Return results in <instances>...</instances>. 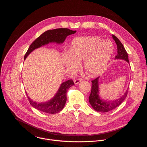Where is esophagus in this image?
<instances>
[{
  "mask_svg": "<svg viewBox=\"0 0 147 147\" xmlns=\"http://www.w3.org/2000/svg\"><path fill=\"white\" fill-rule=\"evenodd\" d=\"M81 81V79H77V80H76L75 81H74V84H78V83H80V82Z\"/></svg>",
  "mask_w": 147,
  "mask_h": 147,
  "instance_id": "34e87169",
  "label": "esophagus"
}]
</instances>
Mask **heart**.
Wrapping results in <instances>:
<instances>
[{
  "mask_svg": "<svg viewBox=\"0 0 147 147\" xmlns=\"http://www.w3.org/2000/svg\"><path fill=\"white\" fill-rule=\"evenodd\" d=\"M113 52V47L109 40L96 36H80L71 41L69 52L63 54V60L68 70L75 71L83 60L85 71L94 77L107 69Z\"/></svg>",
  "mask_w": 147,
  "mask_h": 147,
  "instance_id": "1",
  "label": "heart"
}]
</instances>
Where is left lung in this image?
Instances as JSON below:
<instances>
[{"label": "left lung", "mask_w": 147, "mask_h": 147, "mask_svg": "<svg viewBox=\"0 0 147 147\" xmlns=\"http://www.w3.org/2000/svg\"><path fill=\"white\" fill-rule=\"evenodd\" d=\"M112 36L113 39L115 40L117 47V54L115 56V59L123 60L126 61L128 63H129L128 54L124 48L123 44L116 36L113 35ZM99 77L91 81L92 87L91 92L89 96V102L91 107L95 111L99 112L105 113L111 111L120 105L125 99V98H126L128 92V89L125 91L124 94L115 100H107L102 99L99 95Z\"/></svg>", "instance_id": "obj_1"}]
</instances>
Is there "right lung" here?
<instances>
[{
	"mask_svg": "<svg viewBox=\"0 0 147 147\" xmlns=\"http://www.w3.org/2000/svg\"><path fill=\"white\" fill-rule=\"evenodd\" d=\"M76 32V31H72L68 28H57L45 31L31 44L24 56V60L35 49L50 43L63 44L67 36L74 34ZM74 85V83L72 80H69L61 83L54 96L47 102H35L28 96L27 92L26 94L30 104L34 108L47 113L55 114L63 109L67 100V91Z\"/></svg>",
	"mask_w": 147,
	"mask_h": 147,
	"instance_id": "obj_1",
	"label": "right lung"
}]
</instances>
